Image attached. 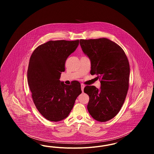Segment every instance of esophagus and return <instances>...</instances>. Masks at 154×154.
I'll return each mask as SVG.
<instances>
[{"instance_id":"34e87169","label":"esophagus","mask_w":154,"mask_h":154,"mask_svg":"<svg viewBox=\"0 0 154 154\" xmlns=\"http://www.w3.org/2000/svg\"><path fill=\"white\" fill-rule=\"evenodd\" d=\"M81 91H82V92H83V91H84V88L85 87V85L83 84H81Z\"/></svg>"}]
</instances>
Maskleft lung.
<instances>
[{
    "mask_svg": "<svg viewBox=\"0 0 154 154\" xmlns=\"http://www.w3.org/2000/svg\"><path fill=\"white\" fill-rule=\"evenodd\" d=\"M84 53L91 60V74L100 79V90L86 86L89 96L87 109L99 122L109 121L117 116L125 102L129 88L130 66L123 49L106 38L80 40Z\"/></svg>",
    "mask_w": 154,
    "mask_h": 154,
    "instance_id": "left-lung-1",
    "label": "left lung"
}]
</instances>
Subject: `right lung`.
Instances as JSON below:
<instances>
[{
  "instance_id": "add662e5",
  "label": "right lung",
  "mask_w": 154,
  "mask_h": 154,
  "mask_svg": "<svg viewBox=\"0 0 154 154\" xmlns=\"http://www.w3.org/2000/svg\"><path fill=\"white\" fill-rule=\"evenodd\" d=\"M79 44V40H51L37 47L30 57L27 76L32 97L37 109L48 121L66 118L82 92L79 81L69 85L59 80L66 59Z\"/></svg>"
}]
</instances>
